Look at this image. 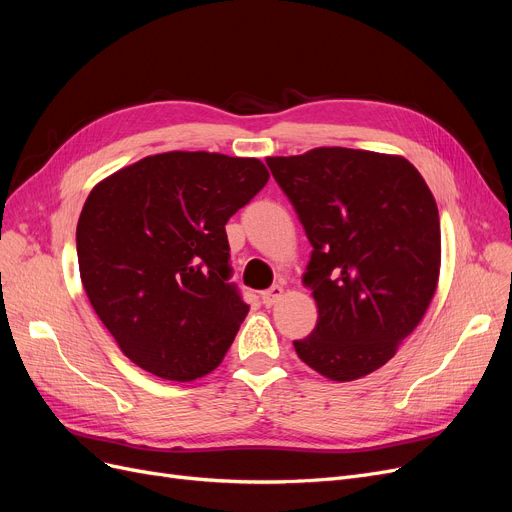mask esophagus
<instances>
[{
    "label": "esophagus",
    "instance_id": "esophagus-1",
    "mask_svg": "<svg viewBox=\"0 0 512 512\" xmlns=\"http://www.w3.org/2000/svg\"><path fill=\"white\" fill-rule=\"evenodd\" d=\"M282 294H284V288L280 284H274L272 288H267L265 292H261V303L265 307H272L282 299Z\"/></svg>",
    "mask_w": 512,
    "mask_h": 512
}]
</instances>
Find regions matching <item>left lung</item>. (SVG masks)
Wrapping results in <instances>:
<instances>
[{
	"label": "left lung",
	"instance_id": "8db88e82",
	"mask_svg": "<svg viewBox=\"0 0 512 512\" xmlns=\"http://www.w3.org/2000/svg\"><path fill=\"white\" fill-rule=\"evenodd\" d=\"M265 161L313 247L303 282L317 326L294 351L324 378L359 380L396 355L434 299L436 199L400 155L317 147Z\"/></svg>",
	"mask_w": 512,
	"mask_h": 512
}]
</instances>
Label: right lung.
I'll return each instance as SVG.
<instances>
[{
    "instance_id": "add662e5",
    "label": "right lung",
    "mask_w": 512,
    "mask_h": 512,
    "mask_svg": "<svg viewBox=\"0 0 512 512\" xmlns=\"http://www.w3.org/2000/svg\"><path fill=\"white\" fill-rule=\"evenodd\" d=\"M267 178L255 157L170 151L93 188L76 226L80 280L134 365L193 382L222 363L249 313L228 282L226 222Z\"/></svg>"
}]
</instances>
